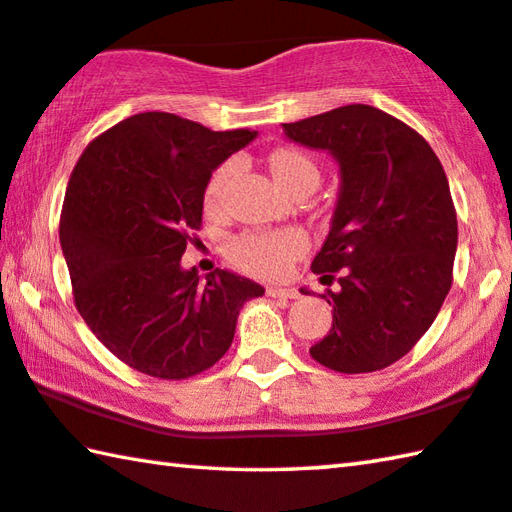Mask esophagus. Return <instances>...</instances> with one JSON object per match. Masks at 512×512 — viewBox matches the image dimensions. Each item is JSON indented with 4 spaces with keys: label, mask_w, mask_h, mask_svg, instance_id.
Masks as SVG:
<instances>
[{
    "label": "esophagus",
    "mask_w": 512,
    "mask_h": 512,
    "mask_svg": "<svg viewBox=\"0 0 512 512\" xmlns=\"http://www.w3.org/2000/svg\"><path fill=\"white\" fill-rule=\"evenodd\" d=\"M266 293L271 297H282V300H295V297H300V291L293 286H268Z\"/></svg>",
    "instance_id": "obj_1"
}]
</instances>
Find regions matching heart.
Instances as JSON below:
<instances>
[{"instance_id": "1", "label": "heart", "mask_w": 512, "mask_h": 512, "mask_svg": "<svg viewBox=\"0 0 512 512\" xmlns=\"http://www.w3.org/2000/svg\"><path fill=\"white\" fill-rule=\"evenodd\" d=\"M237 163H221L206 185V206L217 208L228 179ZM271 172L286 192H293L304 183L318 185L320 172L309 156L297 150H277L271 154ZM306 250V237L297 230L277 232H244L230 241V259L248 273L264 277H280Z\"/></svg>"}]
</instances>
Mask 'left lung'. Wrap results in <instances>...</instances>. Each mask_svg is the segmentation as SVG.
<instances>
[{"mask_svg":"<svg viewBox=\"0 0 512 512\" xmlns=\"http://www.w3.org/2000/svg\"><path fill=\"white\" fill-rule=\"evenodd\" d=\"M282 127L340 167L331 230L311 264L327 280L340 273V288L322 295L333 324L311 356L340 374L385 369L432 327L452 286L459 230L448 176L421 134L376 107Z\"/></svg>","mask_w":512,"mask_h":512,"instance_id":"1","label":"left lung"}]
</instances>
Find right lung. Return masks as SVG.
<instances>
[{"label": "right lung", "mask_w": 512, "mask_h": 512, "mask_svg": "<svg viewBox=\"0 0 512 512\" xmlns=\"http://www.w3.org/2000/svg\"><path fill=\"white\" fill-rule=\"evenodd\" d=\"M257 132H212L145 111L100 134L67 185L60 244L82 320L118 360L163 380L215 365L230 349L241 306L264 286L206 275L181 257L199 230L212 172Z\"/></svg>", "instance_id": "add662e5"}]
</instances>
